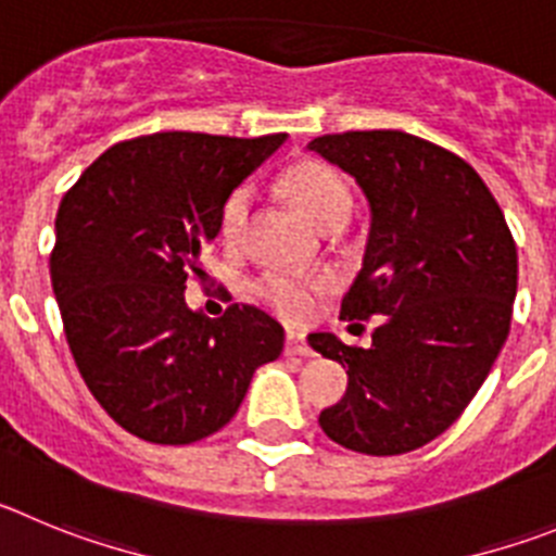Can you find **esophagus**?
I'll return each mask as SVG.
<instances>
[{"mask_svg": "<svg viewBox=\"0 0 556 556\" xmlns=\"http://www.w3.org/2000/svg\"><path fill=\"white\" fill-rule=\"evenodd\" d=\"M285 354H299V357H309L313 349L307 346V340H304L302 332H288L285 334Z\"/></svg>", "mask_w": 556, "mask_h": 556, "instance_id": "1", "label": "esophagus"}]
</instances>
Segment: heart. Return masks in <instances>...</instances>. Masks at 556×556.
Segmentation results:
<instances>
[{
  "label": "heart",
  "mask_w": 556,
  "mask_h": 556,
  "mask_svg": "<svg viewBox=\"0 0 556 556\" xmlns=\"http://www.w3.org/2000/svg\"><path fill=\"white\" fill-rule=\"evenodd\" d=\"M282 188L288 197L299 204L304 216L318 227H334L343 224L352 213V188L343 174L321 160H299L282 174ZM252 188L238 185L222 204L218 216V232L227 247H241L247 241L249 218H252ZM329 277H313V274L296 271H266L252 282V296L263 307L277 313L285 321H302L313 313L315 302L329 290Z\"/></svg>",
  "instance_id": "heart-1"
}]
</instances>
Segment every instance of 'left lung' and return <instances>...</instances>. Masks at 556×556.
<instances>
[{
  "label": "left lung",
  "instance_id": "left-lung-1",
  "mask_svg": "<svg viewBox=\"0 0 556 556\" xmlns=\"http://www.w3.org/2000/svg\"><path fill=\"white\" fill-rule=\"evenodd\" d=\"M309 152L352 174L371 207L340 318L379 315L368 349L307 338L349 368L346 393L318 424L352 452H413L457 421L502 352L518 290L513 232L482 177L438 143L368 129L321 135Z\"/></svg>",
  "mask_w": 556,
  "mask_h": 556
}]
</instances>
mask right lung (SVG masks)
Segmentation results:
<instances>
[{
	"instance_id": "right-lung-1",
	"label": "right lung",
	"mask_w": 556,
	"mask_h": 556,
	"mask_svg": "<svg viewBox=\"0 0 556 556\" xmlns=\"http://www.w3.org/2000/svg\"><path fill=\"white\" fill-rule=\"evenodd\" d=\"M285 132H154L110 147L68 188L49 257L54 299L85 384L135 438L185 446L229 424L285 332L254 304L216 321L185 304L204 279L222 204Z\"/></svg>"
}]
</instances>
